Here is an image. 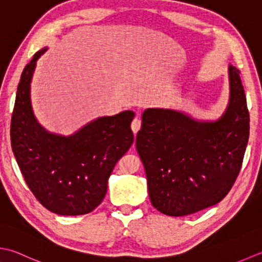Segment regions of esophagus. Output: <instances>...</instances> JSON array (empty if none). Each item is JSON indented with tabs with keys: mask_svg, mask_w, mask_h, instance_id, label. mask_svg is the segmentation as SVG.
I'll return each instance as SVG.
<instances>
[{
	"mask_svg": "<svg viewBox=\"0 0 262 262\" xmlns=\"http://www.w3.org/2000/svg\"><path fill=\"white\" fill-rule=\"evenodd\" d=\"M141 126H142V121H141L140 118H138V117L134 118V120L132 121V125H130V127H132V130H133V133H134L135 135L137 134V132L141 129Z\"/></svg>",
	"mask_w": 262,
	"mask_h": 262,
	"instance_id": "34e87169",
	"label": "esophagus"
}]
</instances>
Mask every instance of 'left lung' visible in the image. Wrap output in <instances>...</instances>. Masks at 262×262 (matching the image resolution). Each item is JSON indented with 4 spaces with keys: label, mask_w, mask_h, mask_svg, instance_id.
<instances>
[{
    "label": "left lung",
    "mask_w": 262,
    "mask_h": 262,
    "mask_svg": "<svg viewBox=\"0 0 262 262\" xmlns=\"http://www.w3.org/2000/svg\"><path fill=\"white\" fill-rule=\"evenodd\" d=\"M230 99L214 122L182 112L147 109L136 148L145 168L152 206L168 216H186L227 195L242 167L250 115L239 70L229 66Z\"/></svg>",
    "instance_id": "8db88e82"
}]
</instances>
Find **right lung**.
Masks as SVG:
<instances>
[{"instance_id": "obj_1", "label": "right lung", "mask_w": 262, "mask_h": 262, "mask_svg": "<svg viewBox=\"0 0 262 262\" xmlns=\"http://www.w3.org/2000/svg\"><path fill=\"white\" fill-rule=\"evenodd\" d=\"M36 53L20 78L11 118V146L26 184L37 201L63 216L89 213L105 196L107 179L129 150L133 111L99 118L69 137L49 134L36 122L29 89Z\"/></svg>"}]
</instances>
